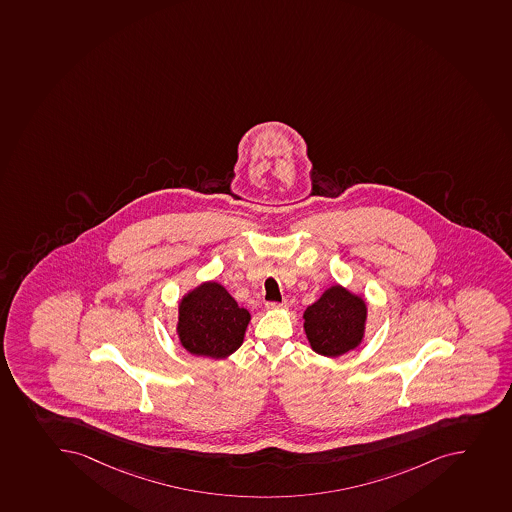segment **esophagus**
Wrapping results in <instances>:
<instances>
[{"label":"esophagus","mask_w":512,"mask_h":512,"mask_svg":"<svg viewBox=\"0 0 512 512\" xmlns=\"http://www.w3.org/2000/svg\"><path fill=\"white\" fill-rule=\"evenodd\" d=\"M266 307H268L269 311H281V309H286L287 302H268Z\"/></svg>","instance_id":"obj_1"}]
</instances>
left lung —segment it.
I'll use <instances>...</instances> for the list:
<instances>
[{
    "instance_id": "obj_1",
    "label": "left lung",
    "mask_w": 512,
    "mask_h": 512,
    "mask_svg": "<svg viewBox=\"0 0 512 512\" xmlns=\"http://www.w3.org/2000/svg\"><path fill=\"white\" fill-rule=\"evenodd\" d=\"M302 319L312 350L335 359L362 344L367 304L362 296L335 284L307 307Z\"/></svg>"
}]
</instances>
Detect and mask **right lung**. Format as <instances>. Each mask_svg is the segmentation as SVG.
<instances>
[{"mask_svg": "<svg viewBox=\"0 0 512 512\" xmlns=\"http://www.w3.org/2000/svg\"><path fill=\"white\" fill-rule=\"evenodd\" d=\"M249 320L220 282H203L178 304V339L196 357L226 359L243 344Z\"/></svg>", "mask_w": 512, "mask_h": 512, "instance_id": "1", "label": "right lung"}]
</instances>
